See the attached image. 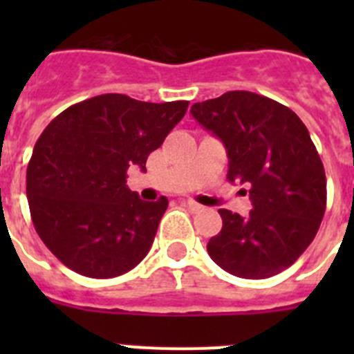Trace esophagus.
I'll list each match as a JSON object with an SVG mask.
<instances>
[{"mask_svg": "<svg viewBox=\"0 0 354 354\" xmlns=\"http://www.w3.org/2000/svg\"><path fill=\"white\" fill-rule=\"evenodd\" d=\"M184 204H186L187 207L192 209V211H198V209H202V205L196 204L195 200H184Z\"/></svg>", "mask_w": 354, "mask_h": 354, "instance_id": "1", "label": "esophagus"}]
</instances>
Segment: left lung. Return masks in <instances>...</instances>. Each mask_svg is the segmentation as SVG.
<instances>
[{
    "mask_svg": "<svg viewBox=\"0 0 354 354\" xmlns=\"http://www.w3.org/2000/svg\"><path fill=\"white\" fill-rule=\"evenodd\" d=\"M192 115L221 140L227 179L248 186L253 205L248 216L220 209L223 227L209 239V255L241 278L282 273L314 241L326 211V175L308 129L287 106L245 90L196 102Z\"/></svg>",
    "mask_w": 354,
    "mask_h": 354,
    "instance_id": "obj_1",
    "label": "left lung"
}]
</instances>
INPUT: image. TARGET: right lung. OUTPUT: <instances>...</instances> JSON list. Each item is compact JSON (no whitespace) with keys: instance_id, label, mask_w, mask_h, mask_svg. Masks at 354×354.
Returning a JSON list of instances; mask_svg holds the SVG:
<instances>
[{"instance_id":"right-lung-1","label":"right lung","mask_w":354,"mask_h":354,"mask_svg":"<svg viewBox=\"0 0 354 354\" xmlns=\"http://www.w3.org/2000/svg\"><path fill=\"white\" fill-rule=\"evenodd\" d=\"M187 104L104 93L71 106L44 129L28 162L26 196L37 234L68 270L113 278L145 259L168 198H140L126 186L127 168L145 171Z\"/></svg>"}]
</instances>
